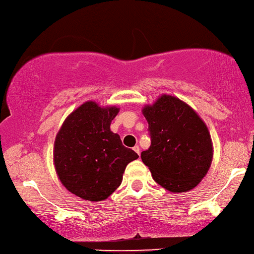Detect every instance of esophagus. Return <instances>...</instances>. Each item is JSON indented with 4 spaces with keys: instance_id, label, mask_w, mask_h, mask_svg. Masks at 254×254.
<instances>
[{
    "instance_id": "34e87169",
    "label": "esophagus",
    "mask_w": 254,
    "mask_h": 254,
    "mask_svg": "<svg viewBox=\"0 0 254 254\" xmlns=\"http://www.w3.org/2000/svg\"><path fill=\"white\" fill-rule=\"evenodd\" d=\"M133 150L136 152V154H138V155L140 156V147H139V146L133 147Z\"/></svg>"
}]
</instances>
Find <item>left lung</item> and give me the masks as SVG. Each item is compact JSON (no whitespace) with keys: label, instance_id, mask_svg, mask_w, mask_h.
<instances>
[{"label":"left lung","instance_id":"obj_1","mask_svg":"<svg viewBox=\"0 0 254 254\" xmlns=\"http://www.w3.org/2000/svg\"><path fill=\"white\" fill-rule=\"evenodd\" d=\"M142 114L151 144L141 159L152 178L173 193L192 190L206 176L214 156L206 123L190 105L166 94L144 106Z\"/></svg>","mask_w":254,"mask_h":254}]
</instances>
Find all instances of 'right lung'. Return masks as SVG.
<instances>
[{
    "label": "right lung",
    "instance_id": "add662e5",
    "mask_svg": "<svg viewBox=\"0 0 254 254\" xmlns=\"http://www.w3.org/2000/svg\"><path fill=\"white\" fill-rule=\"evenodd\" d=\"M119 112L118 106L88 100L63 122L54 142V166L72 194L89 201L107 199L120 187L127 165L139 157L111 131Z\"/></svg>",
    "mask_w": 254,
    "mask_h": 254
}]
</instances>
